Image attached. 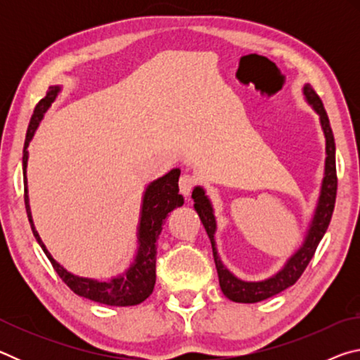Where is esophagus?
<instances>
[{
	"label": "esophagus",
	"mask_w": 360,
	"mask_h": 360,
	"mask_svg": "<svg viewBox=\"0 0 360 360\" xmlns=\"http://www.w3.org/2000/svg\"><path fill=\"white\" fill-rule=\"evenodd\" d=\"M197 182H198L197 176L188 174V173L182 174L181 179H179V191H181V193H182V195H188V193H191L192 188H193L195 186H197Z\"/></svg>",
	"instance_id": "esophagus-1"
}]
</instances>
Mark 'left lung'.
Returning a JSON list of instances; mask_svg holds the SVG:
<instances>
[{
	"label": "left lung",
	"instance_id": "obj_1",
	"mask_svg": "<svg viewBox=\"0 0 360 360\" xmlns=\"http://www.w3.org/2000/svg\"><path fill=\"white\" fill-rule=\"evenodd\" d=\"M303 94H304V98H307V101L311 105V108L319 114L321 127L326 136V155H327L326 169H324V179H322V186H321L318 206H316L313 221L309 224L307 235H304L303 245L288 262H285L283 270H279L275 276L268 278L265 281H257V283L241 281V279H238L235 275H231L227 268L224 266L221 259H219V254L216 249V241H214L216 219H214V212H212L210 198L206 197L205 191L200 186L195 187L192 192V198L195 202L193 208L198 212L206 233L210 236V241L212 246V257H214V264L217 268L219 285H221L224 295L230 298L231 302L257 303L262 300H266V298L276 295L284 289L290 288L292 284H295L298 281V278L303 275L304 268H307L309 262H311L313 255L316 252V248H318L319 241L322 240V236H324V233L327 231L328 224H330L333 208H335V198H337V184H338L337 165H335V139L330 129V122H328L324 105H322L318 94L314 92L309 84H307L303 87Z\"/></svg>",
	"mask_w": 360,
	"mask_h": 360
}]
</instances>
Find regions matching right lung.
I'll return each mask as SVG.
<instances>
[{
	"mask_svg": "<svg viewBox=\"0 0 360 360\" xmlns=\"http://www.w3.org/2000/svg\"><path fill=\"white\" fill-rule=\"evenodd\" d=\"M60 92L58 85L49 87L47 94L34 108V112L30 120L25 146H23V186H25V208L28 214V221L32 224V230L34 238L38 240L42 251L46 252L47 259L51 260L53 270L58 273V276L63 279V283L75 292L89 300L109 304V307H133L144 302L148 298L155 285V257H157V240L162 231V225L165 217L174 208L184 205V198L179 193V174L181 169L174 168L162 178L155 179L154 182L146 187L143 206H141V219H139L138 227V252L133 260L129 270L122 275L115 276L109 281H96V279L81 278L66 271L58 262L52 257L41 241L38 231H36L32 219V211H30L28 203V188H27V162H28V144L32 141L36 129H38L41 119Z\"/></svg>",
	"mask_w": 360,
	"mask_h": 360,
	"instance_id": "1",
	"label": "right lung"
}]
</instances>
